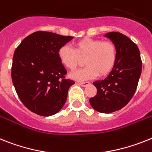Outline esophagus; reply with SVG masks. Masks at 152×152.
<instances>
[{
    "label": "esophagus",
    "mask_w": 152,
    "mask_h": 152,
    "mask_svg": "<svg viewBox=\"0 0 152 152\" xmlns=\"http://www.w3.org/2000/svg\"><path fill=\"white\" fill-rule=\"evenodd\" d=\"M78 84L82 86H87L88 85H90V83L89 82H79Z\"/></svg>",
    "instance_id": "obj_1"
}]
</instances>
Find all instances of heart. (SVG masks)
<instances>
[{
    "instance_id": "obj_1",
    "label": "heart",
    "mask_w": 152,
    "mask_h": 152,
    "mask_svg": "<svg viewBox=\"0 0 152 152\" xmlns=\"http://www.w3.org/2000/svg\"><path fill=\"white\" fill-rule=\"evenodd\" d=\"M117 50L112 42L101 39H83L76 42L73 48L69 45H62L58 51V57L65 67L73 70L77 67L80 58L86 57L85 67L70 74L76 80H91L100 74L106 76L111 72L117 61Z\"/></svg>"
}]
</instances>
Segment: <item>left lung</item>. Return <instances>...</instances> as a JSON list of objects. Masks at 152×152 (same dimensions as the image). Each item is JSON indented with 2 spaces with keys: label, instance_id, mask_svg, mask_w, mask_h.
<instances>
[{
  "label": "left lung",
  "instance_id": "obj_1",
  "mask_svg": "<svg viewBox=\"0 0 152 152\" xmlns=\"http://www.w3.org/2000/svg\"><path fill=\"white\" fill-rule=\"evenodd\" d=\"M104 36L115 44L117 61L104 80L93 83L97 93L90 98V103L96 111L110 113L122 109L133 97L141 76L142 63L137 45L128 37L113 31Z\"/></svg>",
  "mask_w": 152,
  "mask_h": 152
}]
</instances>
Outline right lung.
I'll list each match as a JSON object with an SVG mask.
<instances>
[{"mask_svg": "<svg viewBox=\"0 0 152 152\" xmlns=\"http://www.w3.org/2000/svg\"><path fill=\"white\" fill-rule=\"evenodd\" d=\"M73 37L36 31L26 37L13 56L11 78L23 104L33 113L54 115L64 106L74 81L65 78L66 69L58 51Z\"/></svg>", "mask_w": 152, "mask_h": 152, "instance_id": "obj_1", "label": "right lung"}]
</instances>
